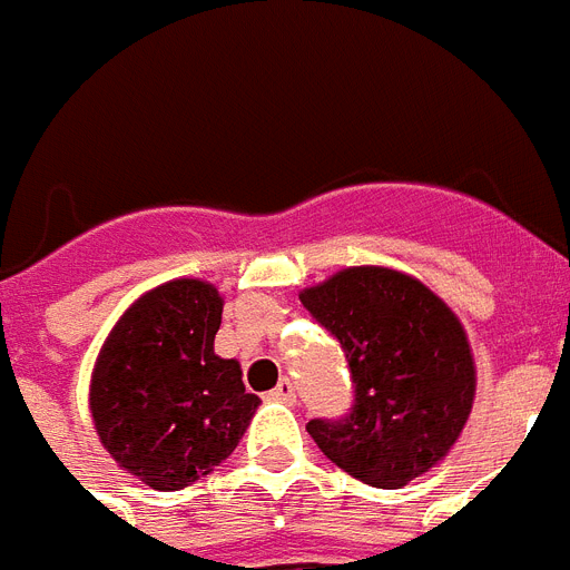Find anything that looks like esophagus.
Returning a JSON list of instances; mask_svg holds the SVG:
<instances>
[{
  "instance_id": "1",
  "label": "esophagus",
  "mask_w": 570,
  "mask_h": 570,
  "mask_svg": "<svg viewBox=\"0 0 570 570\" xmlns=\"http://www.w3.org/2000/svg\"><path fill=\"white\" fill-rule=\"evenodd\" d=\"M271 400H279L285 406H294V403H297V385H294L288 376H282L279 385L271 391Z\"/></svg>"
}]
</instances>
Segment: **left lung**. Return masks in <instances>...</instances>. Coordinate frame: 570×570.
Here are the masks:
<instances>
[{
  "mask_svg": "<svg viewBox=\"0 0 570 570\" xmlns=\"http://www.w3.org/2000/svg\"><path fill=\"white\" fill-rule=\"evenodd\" d=\"M299 299L338 338L356 389L350 414L308 421L323 456L376 489L439 465L476 391L471 344L448 303L389 267H347Z\"/></svg>",
  "mask_w": 570,
  "mask_h": 570,
  "instance_id": "left-lung-1",
  "label": "left lung"
}]
</instances>
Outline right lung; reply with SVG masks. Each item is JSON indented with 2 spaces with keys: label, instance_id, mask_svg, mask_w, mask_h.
<instances>
[{
  "label": "right lung",
  "instance_id": "add662e5",
  "mask_svg": "<svg viewBox=\"0 0 570 570\" xmlns=\"http://www.w3.org/2000/svg\"><path fill=\"white\" fill-rule=\"evenodd\" d=\"M223 299L173 279L131 303L99 350L90 412L114 462L156 491H179L238 448L262 400L240 364L214 353Z\"/></svg>",
  "mask_w": 570,
  "mask_h": 570
}]
</instances>
